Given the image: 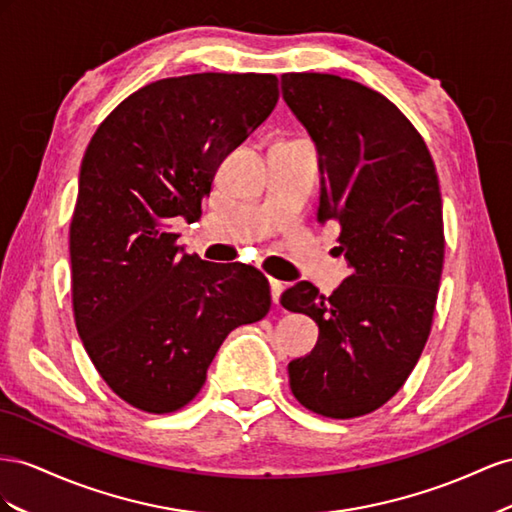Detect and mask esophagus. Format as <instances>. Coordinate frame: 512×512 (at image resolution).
I'll return each mask as SVG.
<instances>
[{"label": "esophagus", "instance_id": "obj_1", "mask_svg": "<svg viewBox=\"0 0 512 512\" xmlns=\"http://www.w3.org/2000/svg\"><path fill=\"white\" fill-rule=\"evenodd\" d=\"M283 289H285V283H281V281H276V279H270V291H272V302L279 306V300H281V294H283Z\"/></svg>", "mask_w": 512, "mask_h": 512}]
</instances>
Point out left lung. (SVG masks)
I'll list each match as a JSON object with an SVG mask.
<instances>
[{"instance_id":"obj_1","label":"left lung","mask_w":512,"mask_h":512,"mask_svg":"<svg viewBox=\"0 0 512 512\" xmlns=\"http://www.w3.org/2000/svg\"><path fill=\"white\" fill-rule=\"evenodd\" d=\"M281 90L319 154L317 221L341 227L352 268L328 298L309 281L281 296L319 326L313 352L289 362V386L306 410L356 418L399 392L429 339L444 266L440 180L425 139L371 87L287 72Z\"/></svg>"}]
</instances>
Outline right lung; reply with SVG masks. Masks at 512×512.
<instances>
[{
  "instance_id": "add662e5",
  "label": "right lung",
  "mask_w": 512,
  "mask_h": 512,
  "mask_svg": "<svg viewBox=\"0 0 512 512\" xmlns=\"http://www.w3.org/2000/svg\"><path fill=\"white\" fill-rule=\"evenodd\" d=\"M279 100L274 75L160 79L115 107L87 145L70 223L72 309L107 386L150 414L191 403L218 347L270 311L264 274L182 253L223 158Z\"/></svg>"
}]
</instances>
